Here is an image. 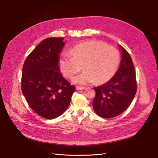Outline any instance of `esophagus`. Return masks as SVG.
Here are the masks:
<instances>
[{
  "mask_svg": "<svg viewBox=\"0 0 158 158\" xmlns=\"http://www.w3.org/2000/svg\"><path fill=\"white\" fill-rule=\"evenodd\" d=\"M85 88V86H76V89H77V90L84 89Z\"/></svg>",
  "mask_w": 158,
  "mask_h": 158,
  "instance_id": "esophagus-1",
  "label": "esophagus"
}]
</instances>
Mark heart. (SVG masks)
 Here are the masks:
<instances>
[{"instance_id": "b5f03b06", "label": "heart", "mask_w": 158, "mask_h": 158, "mask_svg": "<svg viewBox=\"0 0 158 158\" xmlns=\"http://www.w3.org/2000/svg\"><path fill=\"white\" fill-rule=\"evenodd\" d=\"M119 63L118 50L98 40L75 46L69 54L63 53L59 59L60 69L67 79H72L82 66L84 72L73 79L81 84L94 81L100 84L109 81L117 72Z\"/></svg>"}]
</instances>
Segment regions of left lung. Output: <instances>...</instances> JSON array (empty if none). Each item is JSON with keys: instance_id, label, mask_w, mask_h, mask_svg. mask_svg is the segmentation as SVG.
Segmentation results:
<instances>
[{"instance_id": "left-lung-1", "label": "left lung", "mask_w": 158, "mask_h": 158, "mask_svg": "<svg viewBox=\"0 0 158 158\" xmlns=\"http://www.w3.org/2000/svg\"><path fill=\"white\" fill-rule=\"evenodd\" d=\"M120 47L122 57L118 71L106 83L94 88V110L104 118L115 117L125 111L137 91L136 72L131 56L123 47Z\"/></svg>"}]
</instances>
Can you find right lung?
<instances>
[{"label":"right lung","mask_w":158,"mask_h":158,"mask_svg":"<svg viewBox=\"0 0 158 158\" xmlns=\"http://www.w3.org/2000/svg\"><path fill=\"white\" fill-rule=\"evenodd\" d=\"M64 46L63 38L45 39L23 66L22 93L31 108L47 119L56 118L66 111L76 88L60 72L58 60Z\"/></svg>","instance_id":"obj_1"}]
</instances>
